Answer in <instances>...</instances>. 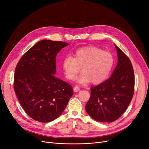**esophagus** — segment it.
Segmentation results:
<instances>
[{
    "label": "esophagus",
    "mask_w": 149,
    "mask_h": 149,
    "mask_svg": "<svg viewBox=\"0 0 149 149\" xmlns=\"http://www.w3.org/2000/svg\"><path fill=\"white\" fill-rule=\"evenodd\" d=\"M80 88L78 86H75L74 88V91L75 92L80 91Z\"/></svg>",
    "instance_id": "esophagus-1"
}]
</instances>
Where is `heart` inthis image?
<instances>
[{"instance_id":"heart-1","label":"heart","mask_w":149,"mask_h":149,"mask_svg":"<svg viewBox=\"0 0 149 149\" xmlns=\"http://www.w3.org/2000/svg\"><path fill=\"white\" fill-rule=\"evenodd\" d=\"M114 63L112 54L95 46H86L77 49L74 57L66 56L62 62L65 74L69 80H73L81 70L83 72L76 80L80 83L91 81L94 84L104 81L110 74Z\"/></svg>"}]
</instances>
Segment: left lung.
<instances>
[{"instance_id":"left-lung-1","label":"left lung","mask_w":149,"mask_h":149,"mask_svg":"<svg viewBox=\"0 0 149 149\" xmlns=\"http://www.w3.org/2000/svg\"><path fill=\"white\" fill-rule=\"evenodd\" d=\"M118 63L108 80L91 88L88 114L99 122H113L123 114L134 93L135 77L130 59L115 45Z\"/></svg>"}]
</instances>
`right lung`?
Segmentation results:
<instances>
[{
    "mask_svg": "<svg viewBox=\"0 0 149 149\" xmlns=\"http://www.w3.org/2000/svg\"><path fill=\"white\" fill-rule=\"evenodd\" d=\"M69 45L42 40L23 55L15 68V93L23 110L34 120H56L73 95L71 86L55 76L57 54Z\"/></svg>",
    "mask_w": 149,
    "mask_h": 149,
    "instance_id": "right-lung-1",
    "label": "right lung"
}]
</instances>
